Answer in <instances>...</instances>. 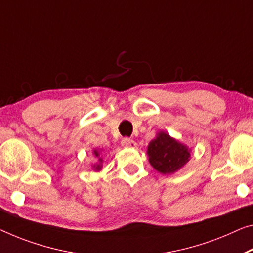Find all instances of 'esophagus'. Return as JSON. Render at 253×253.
Masks as SVG:
<instances>
[{
  "label": "esophagus",
  "mask_w": 253,
  "mask_h": 253,
  "mask_svg": "<svg viewBox=\"0 0 253 253\" xmlns=\"http://www.w3.org/2000/svg\"><path fill=\"white\" fill-rule=\"evenodd\" d=\"M121 145H122L123 147H126V148H137V147H138V143L135 142L134 140L127 139V138H124V139L122 140Z\"/></svg>",
  "instance_id": "34e87169"
}]
</instances>
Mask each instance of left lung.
<instances>
[{"instance_id":"left-lung-1","label":"left lung","mask_w":253,"mask_h":253,"mask_svg":"<svg viewBox=\"0 0 253 253\" xmlns=\"http://www.w3.org/2000/svg\"><path fill=\"white\" fill-rule=\"evenodd\" d=\"M150 165L161 174L176 173L191 158V148L165 131H159L147 148Z\"/></svg>"}]
</instances>
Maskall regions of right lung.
I'll return each instance as SVG.
<instances>
[{
    "instance_id": "1",
    "label": "right lung",
    "mask_w": 253,
    "mask_h": 253,
    "mask_svg": "<svg viewBox=\"0 0 253 253\" xmlns=\"http://www.w3.org/2000/svg\"><path fill=\"white\" fill-rule=\"evenodd\" d=\"M100 154H102V149H94L92 150V155L96 159L95 163H91V169L95 170V172H99L100 169H103V158L100 157Z\"/></svg>"
}]
</instances>
